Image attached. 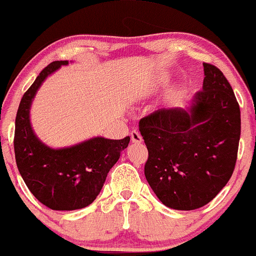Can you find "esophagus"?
Returning a JSON list of instances; mask_svg holds the SVG:
<instances>
[{
	"instance_id": "1",
	"label": "esophagus",
	"mask_w": 256,
	"mask_h": 256,
	"mask_svg": "<svg viewBox=\"0 0 256 256\" xmlns=\"http://www.w3.org/2000/svg\"><path fill=\"white\" fill-rule=\"evenodd\" d=\"M130 139H132V143H134V144H139L143 142V138H142V136L139 134L138 130L130 132Z\"/></svg>"
}]
</instances>
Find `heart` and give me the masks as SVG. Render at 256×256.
<instances>
[{
	"label": "heart",
	"mask_w": 256,
	"mask_h": 256,
	"mask_svg": "<svg viewBox=\"0 0 256 256\" xmlns=\"http://www.w3.org/2000/svg\"><path fill=\"white\" fill-rule=\"evenodd\" d=\"M162 80H159V82L155 84V86H156V85H160V84H162Z\"/></svg>",
	"instance_id": "obj_1"
}]
</instances>
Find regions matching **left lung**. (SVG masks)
Here are the masks:
<instances>
[{
	"label": "left lung",
	"instance_id": "left-lung-1",
	"mask_svg": "<svg viewBox=\"0 0 256 256\" xmlns=\"http://www.w3.org/2000/svg\"><path fill=\"white\" fill-rule=\"evenodd\" d=\"M202 91L185 108L171 107L139 122L149 152L144 174L168 208L192 210L212 201L233 174L240 139V110L218 68L204 64Z\"/></svg>",
	"mask_w": 256,
	"mask_h": 256
}]
</instances>
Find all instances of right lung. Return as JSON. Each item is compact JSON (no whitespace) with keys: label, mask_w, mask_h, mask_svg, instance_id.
<instances>
[{"label":"right lung","mask_w":256,"mask_h":256,"mask_svg":"<svg viewBox=\"0 0 256 256\" xmlns=\"http://www.w3.org/2000/svg\"><path fill=\"white\" fill-rule=\"evenodd\" d=\"M68 60L49 64L23 94L16 117L14 154L20 176L32 194L54 210H80L96 200L107 174L118 162L130 138L94 136L65 148L46 146L34 133L30 107L48 76L68 65Z\"/></svg>","instance_id":"add662e5"}]
</instances>
